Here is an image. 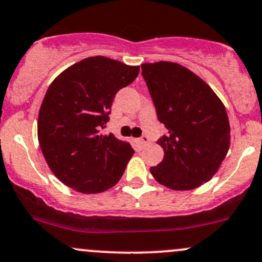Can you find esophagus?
Returning <instances> with one entry per match:
<instances>
[{
    "label": "esophagus",
    "mask_w": 262,
    "mask_h": 262,
    "mask_svg": "<svg viewBox=\"0 0 262 262\" xmlns=\"http://www.w3.org/2000/svg\"><path fill=\"white\" fill-rule=\"evenodd\" d=\"M149 142H150V140H149V138L146 136H143L139 140H138V143H139V145L142 146V148H144V146L148 145Z\"/></svg>",
    "instance_id": "1"
}]
</instances>
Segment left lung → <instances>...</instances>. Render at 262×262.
<instances>
[{
  "mask_svg": "<svg viewBox=\"0 0 262 262\" xmlns=\"http://www.w3.org/2000/svg\"><path fill=\"white\" fill-rule=\"evenodd\" d=\"M142 74L166 129L158 140L164 158L151 166V175L173 190L199 188L214 177L229 150L230 124L223 102L178 63H144Z\"/></svg>",
  "mask_w": 262,
  "mask_h": 262,
  "instance_id": "left-lung-1",
  "label": "left lung"
}]
</instances>
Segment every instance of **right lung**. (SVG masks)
Returning <instances> with one entry per match:
<instances>
[{
	"mask_svg": "<svg viewBox=\"0 0 262 262\" xmlns=\"http://www.w3.org/2000/svg\"><path fill=\"white\" fill-rule=\"evenodd\" d=\"M138 73V66L89 57L63 71L46 92L37 124L39 146L53 174L73 190L105 191L124 173L133 148L100 130L117 92Z\"/></svg>",
	"mask_w": 262,
	"mask_h": 262,
	"instance_id": "obj_1",
	"label": "right lung"
}]
</instances>
